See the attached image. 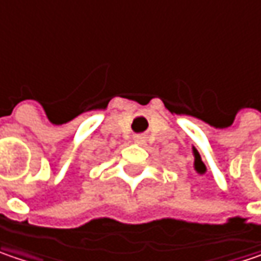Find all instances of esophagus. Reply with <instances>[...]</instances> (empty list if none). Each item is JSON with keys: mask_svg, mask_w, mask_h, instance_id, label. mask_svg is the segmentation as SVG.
I'll return each instance as SVG.
<instances>
[{"mask_svg": "<svg viewBox=\"0 0 261 261\" xmlns=\"http://www.w3.org/2000/svg\"><path fill=\"white\" fill-rule=\"evenodd\" d=\"M144 141H145V137H142V135L134 137V142H137V144H144Z\"/></svg>", "mask_w": 261, "mask_h": 261, "instance_id": "34e87169", "label": "esophagus"}]
</instances>
